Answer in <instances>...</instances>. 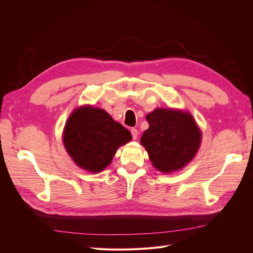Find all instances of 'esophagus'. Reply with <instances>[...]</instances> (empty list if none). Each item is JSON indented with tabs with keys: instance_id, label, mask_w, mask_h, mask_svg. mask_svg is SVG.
Instances as JSON below:
<instances>
[{
	"instance_id": "34e87169",
	"label": "esophagus",
	"mask_w": 253,
	"mask_h": 253,
	"mask_svg": "<svg viewBox=\"0 0 253 253\" xmlns=\"http://www.w3.org/2000/svg\"><path fill=\"white\" fill-rule=\"evenodd\" d=\"M131 134H132L133 139L135 140V139L137 138V136H138V131H137L136 128H132V129H131Z\"/></svg>"
}]
</instances>
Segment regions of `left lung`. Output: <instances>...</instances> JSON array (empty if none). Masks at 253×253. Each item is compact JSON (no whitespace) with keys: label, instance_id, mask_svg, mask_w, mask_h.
I'll return each instance as SVG.
<instances>
[{"label":"left lung","instance_id":"left-lung-1","mask_svg":"<svg viewBox=\"0 0 253 253\" xmlns=\"http://www.w3.org/2000/svg\"><path fill=\"white\" fill-rule=\"evenodd\" d=\"M145 118L149 128L140 142L158 171H178L193 159L200 149L202 133L192 115L179 110L156 109Z\"/></svg>","mask_w":253,"mask_h":253}]
</instances>
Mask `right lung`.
<instances>
[{"instance_id": "right-lung-1", "label": "right lung", "mask_w": 253, "mask_h": 253, "mask_svg": "<svg viewBox=\"0 0 253 253\" xmlns=\"http://www.w3.org/2000/svg\"><path fill=\"white\" fill-rule=\"evenodd\" d=\"M132 139L128 129L102 109L90 105L76 109L63 132L65 150L74 162L91 173L104 170L120 145Z\"/></svg>"}]
</instances>
